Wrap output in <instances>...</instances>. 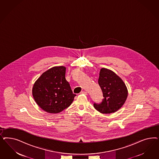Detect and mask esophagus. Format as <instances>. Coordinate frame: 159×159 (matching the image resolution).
<instances>
[{"label":"esophagus","instance_id":"34e87169","mask_svg":"<svg viewBox=\"0 0 159 159\" xmlns=\"http://www.w3.org/2000/svg\"><path fill=\"white\" fill-rule=\"evenodd\" d=\"M81 94H85V95H87V92L86 91H81L80 92Z\"/></svg>","mask_w":159,"mask_h":159}]
</instances>
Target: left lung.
<instances>
[{
    "instance_id": "left-lung-1",
    "label": "left lung",
    "mask_w": 159,
    "mask_h": 159,
    "mask_svg": "<svg viewBox=\"0 0 159 159\" xmlns=\"http://www.w3.org/2000/svg\"><path fill=\"white\" fill-rule=\"evenodd\" d=\"M98 84L104 98L99 104L94 103V108L103 114L116 112L123 106L128 95L123 80L112 70L102 68L99 72Z\"/></svg>"
}]
</instances>
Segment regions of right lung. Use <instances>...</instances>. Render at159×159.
<instances>
[{
  "label": "right lung",
  "mask_w": 159,
  "mask_h": 159,
  "mask_svg": "<svg viewBox=\"0 0 159 159\" xmlns=\"http://www.w3.org/2000/svg\"><path fill=\"white\" fill-rule=\"evenodd\" d=\"M66 71L64 66L52 67L43 72L33 85V98L47 112H61L70 106L76 96L66 79Z\"/></svg>",
  "instance_id": "right-lung-1"
}]
</instances>
